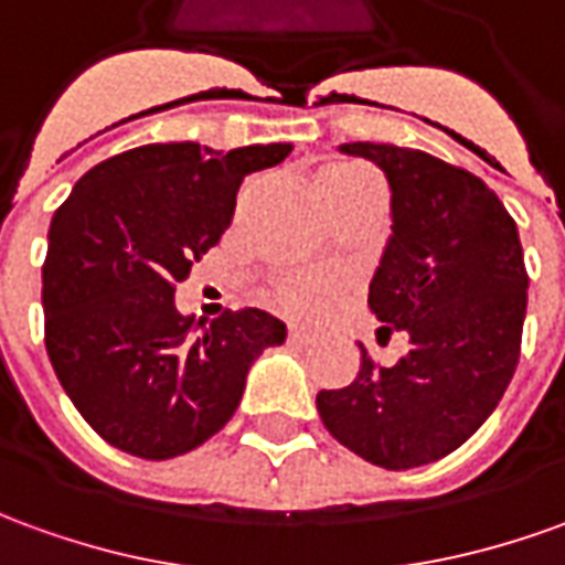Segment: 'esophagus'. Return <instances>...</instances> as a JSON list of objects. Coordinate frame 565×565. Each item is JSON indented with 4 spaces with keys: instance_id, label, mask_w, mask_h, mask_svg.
Wrapping results in <instances>:
<instances>
[{
    "instance_id": "obj_1",
    "label": "esophagus",
    "mask_w": 565,
    "mask_h": 565,
    "mask_svg": "<svg viewBox=\"0 0 565 565\" xmlns=\"http://www.w3.org/2000/svg\"><path fill=\"white\" fill-rule=\"evenodd\" d=\"M289 341L291 344H310V341H313V332H307V329H301V326H291Z\"/></svg>"
}]
</instances>
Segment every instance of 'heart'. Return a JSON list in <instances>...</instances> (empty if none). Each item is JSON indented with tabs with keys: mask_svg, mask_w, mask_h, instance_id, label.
I'll use <instances>...</instances> for the list:
<instances>
[{
	"mask_svg": "<svg viewBox=\"0 0 565 565\" xmlns=\"http://www.w3.org/2000/svg\"><path fill=\"white\" fill-rule=\"evenodd\" d=\"M353 174H363V169H353V166H338V169H329L320 174L322 184H334V181H344V178H353ZM338 289L334 276L329 274H298V276H282L276 279L274 289H270V298L274 305L289 313V317H310L317 313L329 298Z\"/></svg>",
	"mask_w": 565,
	"mask_h": 565,
	"instance_id": "heart-1",
	"label": "heart"
}]
</instances>
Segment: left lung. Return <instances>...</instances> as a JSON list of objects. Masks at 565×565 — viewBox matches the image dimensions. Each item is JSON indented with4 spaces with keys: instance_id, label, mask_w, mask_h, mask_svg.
Returning a JSON list of instances; mask_svg holds the SVG:
<instances>
[{
    "instance_id": "left-lung-1",
    "label": "left lung",
    "mask_w": 565,
    "mask_h": 565,
    "mask_svg": "<svg viewBox=\"0 0 565 565\" xmlns=\"http://www.w3.org/2000/svg\"><path fill=\"white\" fill-rule=\"evenodd\" d=\"M391 181L394 236L369 286L381 332L408 334L391 369L363 350L353 384L320 391L341 446L387 470L422 468L468 443L520 363L529 274L520 233L468 169L394 143H341Z\"/></svg>"
}]
</instances>
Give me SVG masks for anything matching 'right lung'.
I'll return each mask as SVG.
<instances>
[{
  "label": "right lung",
  "instance_id": "add662e5",
  "mask_svg": "<svg viewBox=\"0 0 565 565\" xmlns=\"http://www.w3.org/2000/svg\"><path fill=\"white\" fill-rule=\"evenodd\" d=\"M289 153L291 143H147L85 171L54 212L45 350L73 406L116 449L166 461L202 446L233 418L260 350L286 341L258 307L196 332L174 286L231 227L245 174Z\"/></svg>",
  "mask_w": 565,
  "mask_h": 565
}]
</instances>
